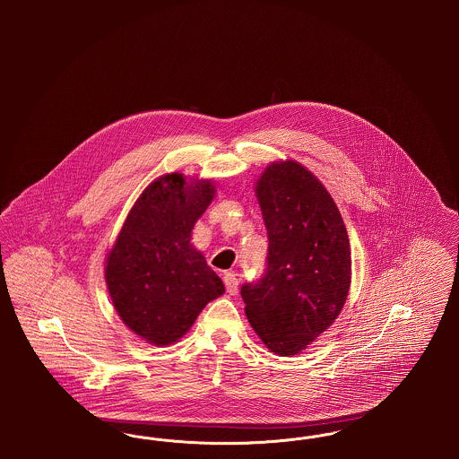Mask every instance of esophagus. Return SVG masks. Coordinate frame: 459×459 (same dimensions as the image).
Listing matches in <instances>:
<instances>
[{"label": "esophagus", "mask_w": 459, "mask_h": 459, "mask_svg": "<svg viewBox=\"0 0 459 459\" xmlns=\"http://www.w3.org/2000/svg\"><path fill=\"white\" fill-rule=\"evenodd\" d=\"M223 284H225V289H227L229 294H236L239 290V281L232 272H227L223 275Z\"/></svg>", "instance_id": "esophagus-1"}]
</instances>
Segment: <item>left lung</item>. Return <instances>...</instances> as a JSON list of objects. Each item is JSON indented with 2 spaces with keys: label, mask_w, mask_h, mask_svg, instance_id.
<instances>
[{
  "label": "left lung",
  "mask_w": 459,
  "mask_h": 459,
  "mask_svg": "<svg viewBox=\"0 0 459 459\" xmlns=\"http://www.w3.org/2000/svg\"><path fill=\"white\" fill-rule=\"evenodd\" d=\"M268 234L264 272L240 287L246 315L266 348L298 354L346 303V225L322 182L296 161L270 165L256 184Z\"/></svg>",
  "instance_id": "8db88e82"
}]
</instances>
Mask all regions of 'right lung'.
Segmentation results:
<instances>
[{
    "mask_svg": "<svg viewBox=\"0 0 459 459\" xmlns=\"http://www.w3.org/2000/svg\"><path fill=\"white\" fill-rule=\"evenodd\" d=\"M215 195L212 182L187 186L160 177L126 220L107 258V284L124 324L156 346H169L201 309L225 292L219 275L191 244V230Z\"/></svg>",
    "mask_w": 459,
    "mask_h": 459,
    "instance_id": "right-lung-1",
    "label": "right lung"
}]
</instances>
